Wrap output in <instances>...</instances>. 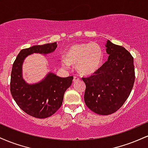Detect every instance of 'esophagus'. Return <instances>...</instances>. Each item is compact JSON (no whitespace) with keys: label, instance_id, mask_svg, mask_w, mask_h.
<instances>
[{"label":"esophagus","instance_id":"1","mask_svg":"<svg viewBox=\"0 0 148 148\" xmlns=\"http://www.w3.org/2000/svg\"><path fill=\"white\" fill-rule=\"evenodd\" d=\"M79 77H77V76H74V79H73V81H74V82H76V81H79Z\"/></svg>","mask_w":148,"mask_h":148}]
</instances>
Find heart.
<instances>
[{
  "mask_svg": "<svg viewBox=\"0 0 148 148\" xmlns=\"http://www.w3.org/2000/svg\"><path fill=\"white\" fill-rule=\"evenodd\" d=\"M103 56L102 49L97 44L77 43L67 49L61 64L65 69L69 68L70 64H74L81 74L90 75L101 67Z\"/></svg>",
  "mask_w": 148,
  "mask_h": 148,
  "instance_id": "heart-1",
  "label": "heart"
}]
</instances>
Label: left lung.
Returning <instances> with one entry per match:
<instances>
[{"label":"left lung","mask_w":148,"mask_h":148,"mask_svg":"<svg viewBox=\"0 0 148 148\" xmlns=\"http://www.w3.org/2000/svg\"><path fill=\"white\" fill-rule=\"evenodd\" d=\"M108 60L92 75L82 78L86 84L84 101L99 115L115 113L125 102L135 80L134 58L128 51L109 40L106 44Z\"/></svg>","instance_id":"1"}]
</instances>
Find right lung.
Here are the masks:
<instances>
[{"label": "right lung", "mask_w": 148, "mask_h": 148, "mask_svg": "<svg viewBox=\"0 0 148 148\" xmlns=\"http://www.w3.org/2000/svg\"><path fill=\"white\" fill-rule=\"evenodd\" d=\"M56 47L57 43L53 42L22 49L12 65L10 92L13 99L21 110L35 118H48L60 108L64 92L70 87L73 76L62 78L49 72L40 82L29 84L23 78V61L33 53H51Z\"/></svg>", "instance_id": "obj_1"}]
</instances>
